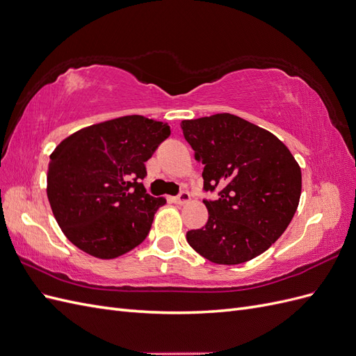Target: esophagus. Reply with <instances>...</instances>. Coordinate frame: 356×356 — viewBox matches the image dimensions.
<instances>
[{
	"label": "esophagus",
	"instance_id": "1",
	"mask_svg": "<svg viewBox=\"0 0 356 356\" xmlns=\"http://www.w3.org/2000/svg\"><path fill=\"white\" fill-rule=\"evenodd\" d=\"M190 193L188 191H181L179 195L174 199V202L177 203V204H186V203H188L190 202Z\"/></svg>",
	"mask_w": 356,
	"mask_h": 356
}]
</instances>
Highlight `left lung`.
<instances>
[{
  "label": "left lung",
  "instance_id": "left-lung-1",
  "mask_svg": "<svg viewBox=\"0 0 356 356\" xmlns=\"http://www.w3.org/2000/svg\"><path fill=\"white\" fill-rule=\"evenodd\" d=\"M203 168L208 222L187 242L215 264H241L267 251L286 230L301 195V169L286 145L266 129L229 113L182 120Z\"/></svg>",
  "mask_w": 356,
  "mask_h": 356
}]
</instances>
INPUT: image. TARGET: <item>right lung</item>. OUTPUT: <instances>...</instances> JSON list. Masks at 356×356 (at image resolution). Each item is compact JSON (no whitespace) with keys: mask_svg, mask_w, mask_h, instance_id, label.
I'll return each mask as SVG.
<instances>
[{"mask_svg":"<svg viewBox=\"0 0 356 356\" xmlns=\"http://www.w3.org/2000/svg\"><path fill=\"white\" fill-rule=\"evenodd\" d=\"M170 135L168 123L124 115L83 127L50 154L47 197L67 239L113 260L141 243L163 197L147 195L145 161Z\"/></svg>","mask_w":356,"mask_h":356,"instance_id":"1","label":"right lung"}]
</instances>
